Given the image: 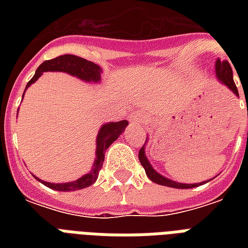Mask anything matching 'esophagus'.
Segmentation results:
<instances>
[{"label": "esophagus", "mask_w": 248, "mask_h": 248, "mask_svg": "<svg viewBox=\"0 0 248 248\" xmlns=\"http://www.w3.org/2000/svg\"><path fill=\"white\" fill-rule=\"evenodd\" d=\"M131 122H132V124H145V120H144L143 117L135 116V114H134V116H132Z\"/></svg>", "instance_id": "esophagus-1"}]
</instances>
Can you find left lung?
<instances>
[{
	"instance_id": "obj_1",
	"label": "left lung",
	"mask_w": 248,
	"mask_h": 248,
	"mask_svg": "<svg viewBox=\"0 0 248 248\" xmlns=\"http://www.w3.org/2000/svg\"><path fill=\"white\" fill-rule=\"evenodd\" d=\"M215 73H216V78L219 79L220 82L223 83L224 86H227L228 89L231 90L232 93H234L235 96L239 97L238 93V89H237V86H235L234 81H233V71H232V67L229 62H220V59L216 60L215 63ZM147 144V141H145ZM145 144L143 145V148L140 149L139 152V159L141 166L145 170V173H147V176L151 179L153 183L159 185H163V186H170V188H175V189H190V188H196V186H200V185H203L206 183H208L210 180L206 181H201V183H194V184H183V183H177V181H173L169 177L163 176L158 171H155L153 169V166L151 165L149 162V159L147 158V155H145ZM214 179V177H212Z\"/></svg>"
}]
</instances>
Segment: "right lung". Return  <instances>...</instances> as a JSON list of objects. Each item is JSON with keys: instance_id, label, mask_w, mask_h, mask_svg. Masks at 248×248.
I'll list each match as a JSON object with an SVG mask.
<instances>
[{"instance_id": "right-lung-1", "label": "right lung", "mask_w": 248, "mask_h": 248, "mask_svg": "<svg viewBox=\"0 0 248 248\" xmlns=\"http://www.w3.org/2000/svg\"><path fill=\"white\" fill-rule=\"evenodd\" d=\"M44 72H64V73H68L73 77L82 79L85 82L99 83L101 79V68L97 64L76 55H62L55 58V59L46 60L41 64L40 67L37 68L32 79L27 83L25 90L28 89L32 83L36 82L37 79L44 75ZM23 96H24V93H23ZM127 121L124 120L118 121V122H108V124H104L101 126L96 136V151H95L96 157L93 161V169L77 180L59 183V184L56 183L55 184V183H47V181L41 180L38 177H36V179L48 188L59 190V192H73V190H78V189L87 188L90 185H93L96 181L99 171L103 167L105 152L112 145L113 141H116L120 138L121 134L124 131V128L127 127Z\"/></svg>"}]
</instances>
